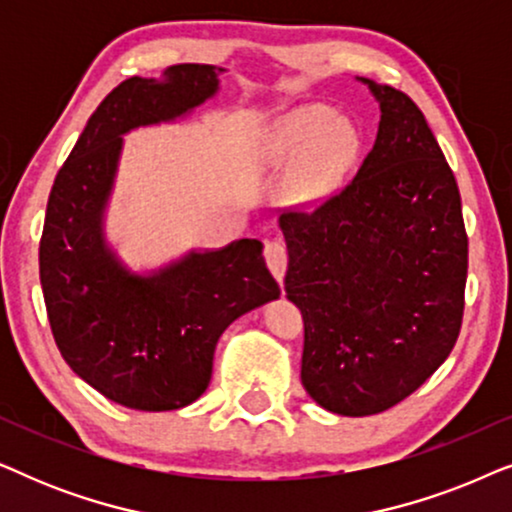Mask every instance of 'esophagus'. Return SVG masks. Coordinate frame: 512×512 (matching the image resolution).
Returning <instances> with one entry per match:
<instances>
[{"mask_svg":"<svg viewBox=\"0 0 512 512\" xmlns=\"http://www.w3.org/2000/svg\"><path fill=\"white\" fill-rule=\"evenodd\" d=\"M265 263H268V268L272 275H275V279L279 284L284 282V275H286V263H289V254H286V247L284 242L279 240H270L265 242Z\"/></svg>","mask_w":512,"mask_h":512,"instance_id":"obj_1","label":"esophagus"}]
</instances>
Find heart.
Instances as JSON below:
<instances>
[{
    "mask_svg": "<svg viewBox=\"0 0 512 512\" xmlns=\"http://www.w3.org/2000/svg\"><path fill=\"white\" fill-rule=\"evenodd\" d=\"M268 151L279 160H300L296 186L319 195L333 186L359 151L354 125L335 118L324 104H307L279 116L268 132Z\"/></svg>",
    "mask_w": 512,
    "mask_h": 512,
    "instance_id": "b5f03b06",
    "label": "heart"
}]
</instances>
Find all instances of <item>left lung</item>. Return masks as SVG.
<instances>
[{"label":"left lung","mask_w":512,"mask_h":512,"mask_svg":"<svg viewBox=\"0 0 512 512\" xmlns=\"http://www.w3.org/2000/svg\"><path fill=\"white\" fill-rule=\"evenodd\" d=\"M359 81L380 104L373 151L317 207L279 216L286 298L305 321L300 380L345 417L389 410L436 373L459 338L468 270L457 179L424 114Z\"/></svg>","instance_id":"obj_1"}]
</instances>
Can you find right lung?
I'll list each match as a JSON object with an SVG mask.
<instances>
[{"label": "right lung", "instance_id": "obj_1", "mask_svg": "<svg viewBox=\"0 0 512 512\" xmlns=\"http://www.w3.org/2000/svg\"><path fill=\"white\" fill-rule=\"evenodd\" d=\"M214 65H172L132 76L104 97L48 195L39 277L67 366L132 410L191 405L212 380L214 349L237 317L279 298L263 244L235 240L132 272L104 235L123 135L191 114L219 90Z\"/></svg>", "mask_w": 512, "mask_h": 512}]
</instances>
